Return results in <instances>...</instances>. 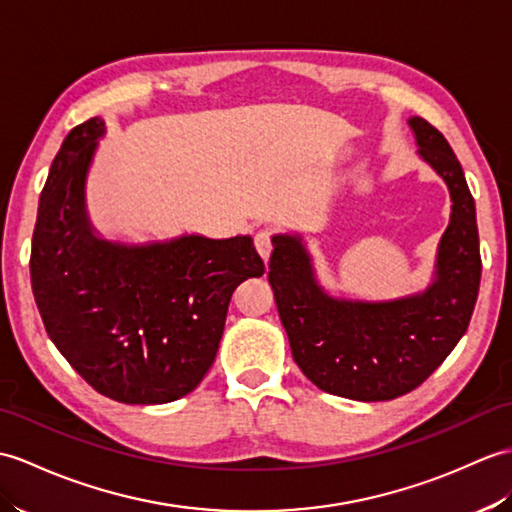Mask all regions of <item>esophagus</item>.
I'll list each match as a JSON object with an SVG mask.
<instances>
[{"label": "esophagus", "instance_id": "1", "mask_svg": "<svg viewBox=\"0 0 512 512\" xmlns=\"http://www.w3.org/2000/svg\"><path fill=\"white\" fill-rule=\"evenodd\" d=\"M255 248H257V253L264 257V261L270 257V253H272V233L268 229H261L255 235Z\"/></svg>", "mask_w": 512, "mask_h": 512}]
</instances>
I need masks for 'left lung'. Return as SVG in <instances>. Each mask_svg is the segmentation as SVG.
Instances as JSON below:
<instances>
[{
    "instance_id": "left-lung-1",
    "label": "left lung",
    "mask_w": 512,
    "mask_h": 512,
    "mask_svg": "<svg viewBox=\"0 0 512 512\" xmlns=\"http://www.w3.org/2000/svg\"><path fill=\"white\" fill-rule=\"evenodd\" d=\"M419 154L443 178L451 220L430 288L395 301L336 299L320 288L299 235H275L268 281L292 358L329 395L388 401L421 386L465 336L482 259L475 202L454 150L423 117L408 120Z\"/></svg>"
}]
</instances>
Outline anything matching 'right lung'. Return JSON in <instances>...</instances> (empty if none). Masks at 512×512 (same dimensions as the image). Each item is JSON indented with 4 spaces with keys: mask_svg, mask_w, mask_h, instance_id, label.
Instances as JSON below:
<instances>
[{
    "mask_svg": "<svg viewBox=\"0 0 512 512\" xmlns=\"http://www.w3.org/2000/svg\"><path fill=\"white\" fill-rule=\"evenodd\" d=\"M102 135L91 117L52 161L32 235L34 301L56 349L100 395L170 403L216 360L233 290L266 268L248 235L141 246L95 235L85 183Z\"/></svg>",
    "mask_w": 512,
    "mask_h": 512,
    "instance_id": "add662e5",
    "label": "right lung"
}]
</instances>
